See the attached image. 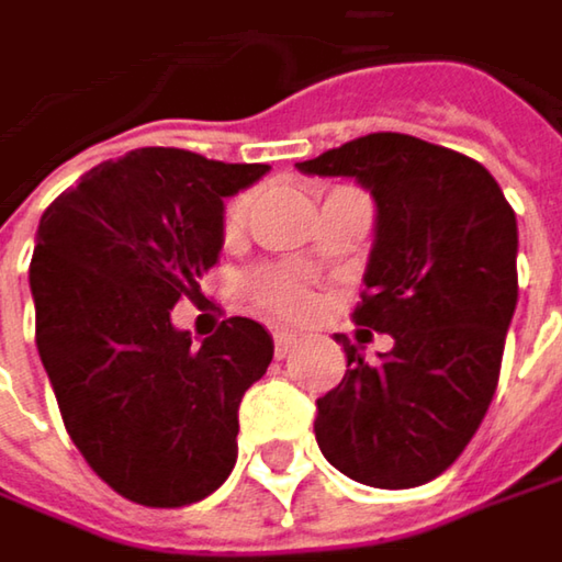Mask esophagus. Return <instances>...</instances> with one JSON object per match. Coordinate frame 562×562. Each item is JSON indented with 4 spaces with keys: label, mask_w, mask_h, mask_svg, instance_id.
<instances>
[{
    "label": "esophagus",
    "mask_w": 562,
    "mask_h": 562,
    "mask_svg": "<svg viewBox=\"0 0 562 562\" xmlns=\"http://www.w3.org/2000/svg\"><path fill=\"white\" fill-rule=\"evenodd\" d=\"M297 348V336H291V333H284V329H274V355L278 358H284L288 351H294Z\"/></svg>",
    "instance_id": "34e87169"
}]
</instances>
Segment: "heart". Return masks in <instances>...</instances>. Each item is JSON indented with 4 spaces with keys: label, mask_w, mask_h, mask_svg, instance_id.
Returning <instances> with one entry per match:
<instances>
[{
    "label": "heart",
    "mask_w": 562,
    "mask_h": 562,
    "mask_svg": "<svg viewBox=\"0 0 562 562\" xmlns=\"http://www.w3.org/2000/svg\"><path fill=\"white\" fill-rule=\"evenodd\" d=\"M249 207H252V194L249 191H243V194L226 201V207H223V233L226 236L243 229V223L249 217ZM246 297L256 303L261 313H271V316H281V319H297V316H306L313 310L310 288L288 268L252 271L246 278Z\"/></svg>",
    "instance_id": "b5f03b06"
}]
</instances>
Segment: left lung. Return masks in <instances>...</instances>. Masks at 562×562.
Segmentation results:
<instances>
[{"mask_svg":"<svg viewBox=\"0 0 562 562\" xmlns=\"http://www.w3.org/2000/svg\"><path fill=\"white\" fill-rule=\"evenodd\" d=\"M297 169L371 191L374 249L351 319L393 339L371 364L336 339L348 371L316 400V445L364 486H422L461 458L493 403L518 303L515 211L476 159L409 134H368Z\"/></svg>","mask_w":562,"mask_h":562,"instance_id":"obj_1","label":"left lung"}]
</instances>
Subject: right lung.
I'll return each mask as SVG.
<instances>
[{"mask_svg": "<svg viewBox=\"0 0 562 562\" xmlns=\"http://www.w3.org/2000/svg\"><path fill=\"white\" fill-rule=\"evenodd\" d=\"M268 172L146 146L89 169L44 211L31 259L34 339L63 425L124 499L179 508L236 463L239 400L271 364L256 319L229 316L201 348L172 306L223 249V198Z\"/></svg>", "mask_w": 562, "mask_h": 562, "instance_id": "obj_1", "label": "right lung"}]
</instances>
